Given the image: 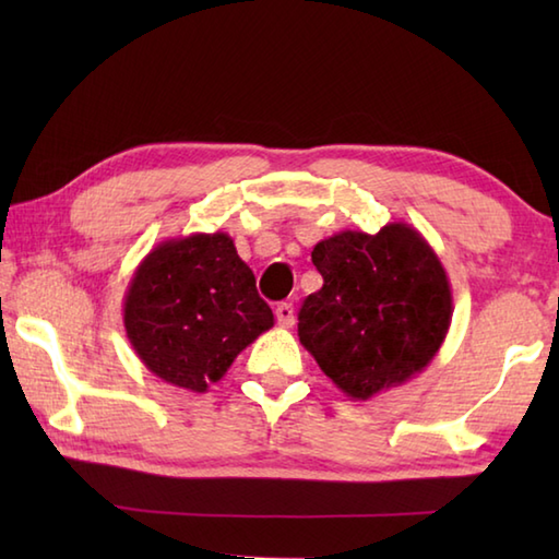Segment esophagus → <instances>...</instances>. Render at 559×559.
Returning <instances> with one entry per match:
<instances>
[{
    "label": "esophagus",
    "instance_id": "34e87169",
    "mask_svg": "<svg viewBox=\"0 0 559 559\" xmlns=\"http://www.w3.org/2000/svg\"><path fill=\"white\" fill-rule=\"evenodd\" d=\"M276 319L283 329H290L295 324V310L290 302H278L276 305Z\"/></svg>",
    "mask_w": 559,
    "mask_h": 559
}]
</instances>
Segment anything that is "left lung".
<instances>
[{
  "label": "left lung",
  "mask_w": 559,
  "mask_h": 559,
  "mask_svg": "<svg viewBox=\"0 0 559 559\" xmlns=\"http://www.w3.org/2000/svg\"><path fill=\"white\" fill-rule=\"evenodd\" d=\"M312 261L324 286L305 298L298 336L343 394L367 401L432 362L454 307L442 261L418 230H341L314 245Z\"/></svg>",
  "instance_id": "1"
}]
</instances>
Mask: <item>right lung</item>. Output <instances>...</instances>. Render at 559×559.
Segmentation results:
<instances>
[{"instance_id":"obj_1","label":"right lung","mask_w":559,"mask_h":559,"mask_svg":"<svg viewBox=\"0 0 559 559\" xmlns=\"http://www.w3.org/2000/svg\"><path fill=\"white\" fill-rule=\"evenodd\" d=\"M124 329L148 370L204 394L273 326L254 273L230 235L194 233L156 245L124 295Z\"/></svg>"}]
</instances>
